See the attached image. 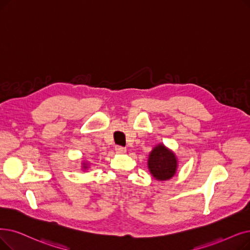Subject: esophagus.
<instances>
[{
	"label": "esophagus",
	"mask_w": 250,
	"mask_h": 250,
	"mask_svg": "<svg viewBox=\"0 0 250 250\" xmlns=\"http://www.w3.org/2000/svg\"><path fill=\"white\" fill-rule=\"evenodd\" d=\"M115 151H116V153H118V154H124L126 152V149L125 147H122V146H116Z\"/></svg>",
	"instance_id": "esophagus-1"
}]
</instances>
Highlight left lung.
<instances>
[{"mask_svg": "<svg viewBox=\"0 0 250 250\" xmlns=\"http://www.w3.org/2000/svg\"><path fill=\"white\" fill-rule=\"evenodd\" d=\"M148 168L156 180L167 181L175 176L178 168V159L171 150L164 144H158L150 152Z\"/></svg>", "mask_w": 250, "mask_h": 250, "instance_id": "obj_1", "label": "left lung"}]
</instances>
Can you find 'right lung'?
<instances>
[{
	"mask_svg": "<svg viewBox=\"0 0 250 250\" xmlns=\"http://www.w3.org/2000/svg\"><path fill=\"white\" fill-rule=\"evenodd\" d=\"M88 167H89V166H88V165H86V164H83V169H86Z\"/></svg>",
	"mask_w": 250,
	"mask_h": 250,
	"instance_id": "add662e5",
	"label": "right lung"
}]
</instances>
